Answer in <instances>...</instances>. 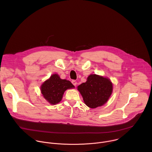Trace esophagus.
<instances>
[{"instance_id": "obj_1", "label": "esophagus", "mask_w": 152, "mask_h": 152, "mask_svg": "<svg viewBox=\"0 0 152 152\" xmlns=\"http://www.w3.org/2000/svg\"><path fill=\"white\" fill-rule=\"evenodd\" d=\"M72 83L76 86V84H77V82L75 80H73L72 81Z\"/></svg>"}]
</instances>
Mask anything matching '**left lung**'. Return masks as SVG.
Returning <instances> with one entry per match:
<instances>
[{
  "label": "left lung",
  "mask_w": 152,
  "mask_h": 152,
  "mask_svg": "<svg viewBox=\"0 0 152 152\" xmlns=\"http://www.w3.org/2000/svg\"><path fill=\"white\" fill-rule=\"evenodd\" d=\"M86 106L96 108L104 104L113 92V84L110 79L96 75H91L86 82L77 86Z\"/></svg>",
  "instance_id": "obj_1"
}]
</instances>
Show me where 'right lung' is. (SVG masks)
<instances>
[{
    "instance_id": "1",
    "label": "right lung",
    "mask_w": 152,
    "mask_h": 152,
    "mask_svg": "<svg viewBox=\"0 0 152 152\" xmlns=\"http://www.w3.org/2000/svg\"><path fill=\"white\" fill-rule=\"evenodd\" d=\"M74 87L70 81L61 79L58 75L55 74L42 83L41 91L43 97L50 104H55L61 100L65 91Z\"/></svg>"
}]
</instances>
